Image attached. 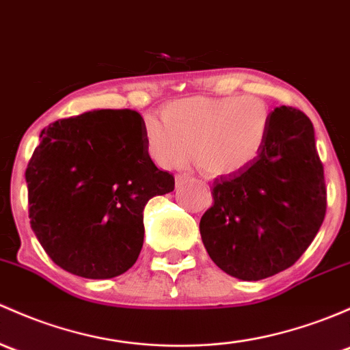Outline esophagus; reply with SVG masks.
Listing matches in <instances>:
<instances>
[{
  "label": "esophagus",
  "mask_w": 350,
  "mask_h": 350,
  "mask_svg": "<svg viewBox=\"0 0 350 350\" xmlns=\"http://www.w3.org/2000/svg\"><path fill=\"white\" fill-rule=\"evenodd\" d=\"M189 176H187V174H178V176H176V185H178V186H181L183 185V183H186V181H189Z\"/></svg>",
  "instance_id": "esophagus-1"
}]
</instances>
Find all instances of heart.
<instances>
[{"label": "heart", "mask_w": 350, "mask_h": 350, "mask_svg": "<svg viewBox=\"0 0 350 350\" xmlns=\"http://www.w3.org/2000/svg\"><path fill=\"white\" fill-rule=\"evenodd\" d=\"M146 120L147 150L164 167L185 165L193 156L208 176H237L262 154L271 110L256 95L181 98Z\"/></svg>", "instance_id": "obj_1"}]
</instances>
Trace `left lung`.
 Returning a JSON list of instances; mask_svg holds the SVG:
<instances>
[{
	"instance_id": "obj_1",
	"label": "left lung",
	"mask_w": 350,
	"mask_h": 350,
	"mask_svg": "<svg viewBox=\"0 0 350 350\" xmlns=\"http://www.w3.org/2000/svg\"><path fill=\"white\" fill-rule=\"evenodd\" d=\"M200 221L211 260L240 280L256 282L292 267L321 230L327 209L323 165L314 126L295 107L271 112L258 159L216 179Z\"/></svg>"
}]
</instances>
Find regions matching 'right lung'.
<instances>
[{
	"label": "right lung",
	"mask_w": 350,
	"mask_h": 350,
	"mask_svg": "<svg viewBox=\"0 0 350 350\" xmlns=\"http://www.w3.org/2000/svg\"><path fill=\"white\" fill-rule=\"evenodd\" d=\"M25 178L29 223L46 255L94 280L119 277L135 263L144 206L174 189V176L150 159L144 119L131 109L50 124Z\"/></svg>",
	"instance_id": "obj_1"
}]
</instances>
